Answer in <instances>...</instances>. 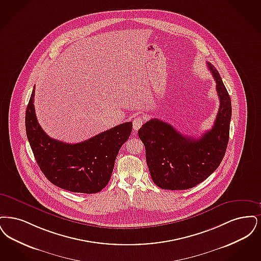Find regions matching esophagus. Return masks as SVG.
I'll use <instances>...</instances> for the list:
<instances>
[{"label": "esophagus", "instance_id": "1", "mask_svg": "<svg viewBox=\"0 0 261 261\" xmlns=\"http://www.w3.org/2000/svg\"><path fill=\"white\" fill-rule=\"evenodd\" d=\"M143 122H144V120H143V118L142 117H140V116H137L136 119L133 121V126H134V129L137 132L140 127H141V125H143Z\"/></svg>", "mask_w": 261, "mask_h": 261}]
</instances>
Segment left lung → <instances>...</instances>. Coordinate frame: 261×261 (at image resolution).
Masks as SVG:
<instances>
[{
    "label": "left lung",
    "mask_w": 261,
    "mask_h": 261,
    "mask_svg": "<svg viewBox=\"0 0 261 261\" xmlns=\"http://www.w3.org/2000/svg\"><path fill=\"white\" fill-rule=\"evenodd\" d=\"M216 80L219 109L213 127L199 138L184 136L172 125L151 119L138 130L145 146L146 162L153 182L162 189L185 190L204 181L218 168L225 155L231 99L216 67L206 62Z\"/></svg>",
    "instance_id": "1"
}]
</instances>
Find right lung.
Masks as SVG:
<instances>
[{
  "label": "right lung",
  "mask_w": 261,
  "mask_h": 261,
  "mask_svg": "<svg viewBox=\"0 0 261 261\" xmlns=\"http://www.w3.org/2000/svg\"><path fill=\"white\" fill-rule=\"evenodd\" d=\"M32 91L25 114L26 135L35 159L45 177L70 192L93 194L108 184L120 148L128 139L127 122L80 143H65L47 136L39 125Z\"/></svg>",
  "instance_id": "add662e5"
}]
</instances>
